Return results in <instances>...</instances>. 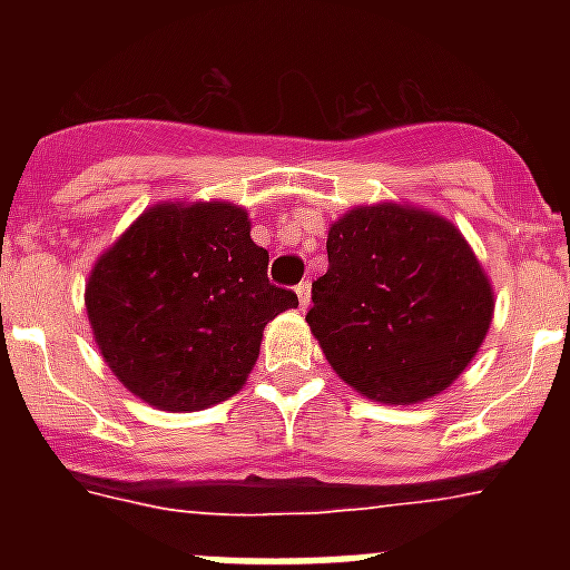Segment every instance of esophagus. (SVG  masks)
<instances>
[{
	"instance_id": "obj_1",
	"label": "esophagus",
	"mask_w": 570,
	"mask_h": 570,
	"mask_svg": "<svg viewBox=\"0 0 570 570\" xmlns=\"http://www.w3.org/2000/svg\"><path fill=\"white\" fill-rule=\"evenodd\" d=\"M296 296H299V308L305 311L311 305V282H299V285H296Z\"/></svg>"
}]
</instances>
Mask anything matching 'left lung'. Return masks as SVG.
<instances>
[{
	"label": "left lung",
	"instance_id": "obj_1",
	"mask_svg": "<svg viewBox=\"0 0 570 570\" xmlns=\"http://www.w3.org/2000/svg\"><path fill=\"white\" fill-rule=\"evenodd\" d=\"M308 325L340 380L385 405L442 394L476 356L493 288L454 225L411 205H360L328 230Z\"/></svg>",
	"mask_w": 570,
	"mask_h": 570
}]
</instances>
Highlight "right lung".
<instances>
[{
	"label": "right lung",
	"mask_w": 570,
	"mask_h": 570,
	"mask_svg": "<svg viewBox=\"0 0 570 570\" xmlns=\"http://www.w3.org/2000/svg\"><path fill=\"white\" fill-rule=\"evenodd\" d=\"M296 305L294 291L268 282V250L230 203L154 205L85 285L102 360L130 394L163 411H203L234 396L265 325Z\"/></svg>",
	"instance_id": "right-lung-1"
}]
</instances>
